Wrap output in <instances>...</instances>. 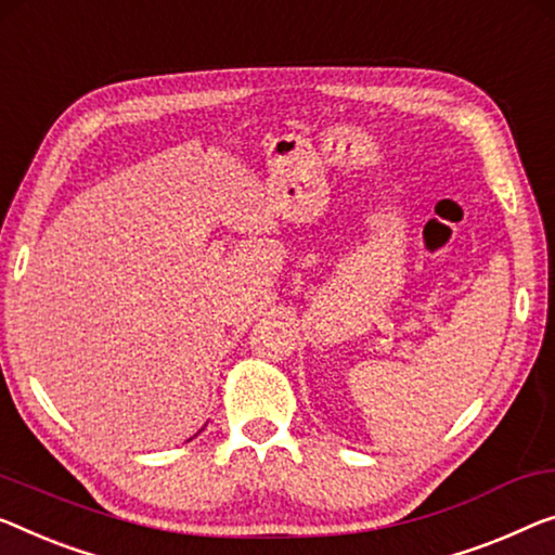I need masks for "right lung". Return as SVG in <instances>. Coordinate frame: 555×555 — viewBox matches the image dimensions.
<instances>
[{
    "label": "right lung",
    "mask_w": 555,
    "mask_h": 555,
    "mask_svg": "<svg viewBox=\"0 0 555 555\" xmlns=\"http://www.w3.org/2000/svg\"><path fill=\"white\" fill-rule=\"evenodd\" d=\"M202 431H204V428H202Z\"/></svg>",
    "instance_id": "add662e5"
}]
</instances>
